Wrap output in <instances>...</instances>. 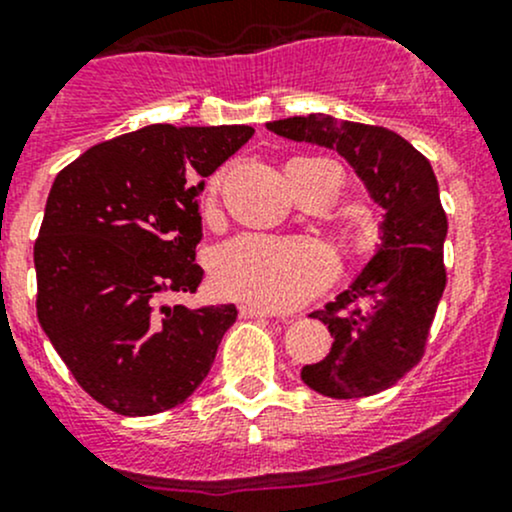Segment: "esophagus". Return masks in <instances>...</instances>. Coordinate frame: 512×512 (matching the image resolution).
I'll list each match as a JSON object with an SVG mask.
<instances>
[{"mask_svg": "<svg viewBox=\"0 0 512 512\" xmlns=\"http://www.w3.org/2000/svg\"><path fill=\"white\" fill-rule=\"evenodd\" d=\"M239 312H241V317H273V315H276V312L266 310V307L251 305V302H244V305H239Z\"/></svg>", "mask_w": 512, "mask_h": 512, "instance_id": "obj_1", "label": "esophagus"}]
</instances>
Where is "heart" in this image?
<instances>
[{"instance_id":"1","label":"heart","mask_w":512,"mask_h":512,"mask_svg":"<svg viewBox=\"0 0 512 512\" xmlns=\"http://www.w3.org/2000/svg\"><path fill=\"white\" fill-rule=\"evenodd\" d=\"M219 175L212 180V190ZM337 258L317 239L244 234L229 239L212 258V278L222 293L254 305L295 307L327 285Z\"/></svg>"}]
</instances>
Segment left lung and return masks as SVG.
<instances>
[{
  "mask_svg": "<svg viewBox=\"0 0 512 512\" xmlns=\"http://www.w3.org/2000/svg\"><path fill=\"white\" fill-rule=\"evenodd\" d=\"M266 129L337 151L383 210L381 244L371 261L349 290L312 312L334 337L332 351L302 368V381L327 398L381 393L422 359L447 283V214L434 170L415 146L383 126L307 114L268 122Z\"/></svg>",
  "mask_w": 512,
  "mask_h": 512,
  "instance_id": "left-lung-1",
  "label": "left lung"
}]
</instances>
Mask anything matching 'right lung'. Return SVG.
<instances>
[{"label":"right lung","mask_w":512,"mask_h":512,"mask_svg":"<svg viewBox=\"0 0 512 512\" xmlns=\"http://www.w3.org/2000/svg\"><path fill=\"white\" fill-rule=\"evenodd\" d=\"M251 136L246 124H151L87 148L53 180L34 246L38 322L104 408L156 415L210 373L236 307L158 298L200 288L205 178Z\"/></svg>","instance_id":"obj_1"}]
</instances>
